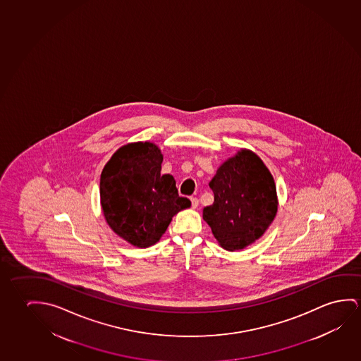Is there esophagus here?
<instances>
[{
  "label": "esophagus",
  "instance_id": "1",
  "mask_svg": "<svg viewBox=\"0 0 361 361\" xmlns=\"http://www.w3.org/2000/svg\"><path fill=\"white\" fill-rule=\"evenodd\" d=\"M191 206H192V209L199 207V200L196 197H191Z\"/></svg>",
  "mask_w": 361,
  "mask_h": 361
}]
</instances>
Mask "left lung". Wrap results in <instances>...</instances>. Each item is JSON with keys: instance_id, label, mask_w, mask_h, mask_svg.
Listing matches in <instances>:
<instances>
[{"instance_id": "left-lung-1", "label": "left lung", "mask_w": 361, "mask_h": 361, "mask_svg": "<svg viewBox=\"0 0 361 361\" xmlns=\"http://www.w3.org/2000/svg\"><path fill=\"white\" fill-rule=\"evenodd\" d=\"M214 204L202 217L221 247L241 250L260 239L278 212L271 172L252 151H239L217 169L209 183Z\"/></svg>"}]
</instances>
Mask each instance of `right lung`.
<instances>
[{"label":"right lung","instance_id":"1","mask_svg":"<svg viewBox=\"0 0 361 361\" xmlns=\"http://www.w3.org/2000/svg\"><path fill=\"white\" fill-rule=\"evenodd\" d=\"M162 154L152 142L125 145L101 172L100 197L106 222L136 247L155 245L172 217L191 201L180 197L171 175H161Z\"/></svg>","mask_w":361,"mask_h":361}]
</instances>
